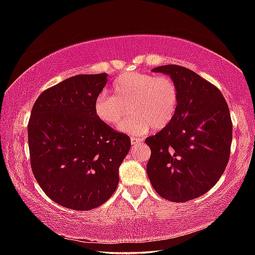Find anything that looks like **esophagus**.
<instances>
[{"instance_id":"esophagus-1","label":"esophagus","mask_w":255,"mask_h":255,"mask_svg":"<svg viewBox=\"0 0 255 255\" xmlns=\"http://www.w3.org/2000/svg\"><path fill=\"white\" fill-rule=\"evenodd\" d=\"M143 141V139L142 138H137V137H132L130 138V143L132 144H137V143H139V142H142Z\"/></svg>"}]
</instances>
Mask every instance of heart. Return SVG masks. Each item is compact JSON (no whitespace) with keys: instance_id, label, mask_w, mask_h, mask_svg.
Instances as JSON below:
<instances>
[{"instance_id":"obj_1","label":"heart","mask_w":255,"mask_h":255,"mask_svg":"<svg viewBox=\"0 0 255 255\" xmlns=\"http://www.w3.org/2000/svg\"><path fill=\"white\" fill-rule=\"evenodd\" d=\"M113 96L100 92L94 101V113L106 126H117L129 106L130 117L123 120L119 129L134 135L150 127L165 128L174 117L179 103V88L167 75L141 72L123 73L115 80Z\"/></svg>"}]
</instances>
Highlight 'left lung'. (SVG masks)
Returning a JSON list of instances; mask_svg holds the SVG:
<instances>
[{"label":"left lung","instance_id":"8db88e82","mask_svg":"<svg viewBox=\"0 0 255 255\" xmlns=\"http://www.w3.org/2000/svg\"><path fill=\"white\" fill-rule=\"evenodd\" d=\"M152 71L176 83L179 103L169 125L145 139L151 149L146 173L160 197L186 202L207 192L225 172L233 129L229 106L217 87L187 68L166 65Z\"/></svg>","mask_w":255,"mask_h":255}]
</instances>
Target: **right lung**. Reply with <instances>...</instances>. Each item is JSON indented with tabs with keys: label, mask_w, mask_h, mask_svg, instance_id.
<instances>
[{
	"label": "right lung",
	"mask_w": 255,
	"mask_h": 255,
	"mask_svg": "<svg viewBox=\"0 0 255 255\" xmlns=\"http://www.w3.org/2000/svg\"><path fill=\"white\" fill-rule=\"evenodd\" d=\"M107 74H81L38 97L27 126L30 166L57 204L88 211L106 202L119 182L129 137L99 121L94 101Z\"/></svg>",
	"instance_id": "right-lung-1"
}]
</instances>
